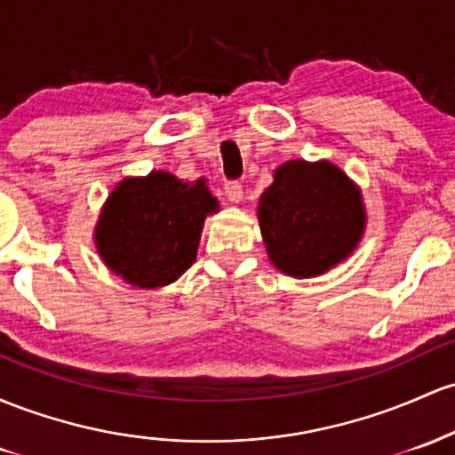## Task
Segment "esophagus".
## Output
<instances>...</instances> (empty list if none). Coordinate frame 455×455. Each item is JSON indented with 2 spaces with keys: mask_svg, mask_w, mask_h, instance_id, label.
Instances as JSON below:
<instances>
[{
  "mask_svg": "<svg viewBox=\"0 0 455 455\" xmlns=\"http://www.w3.org/2000/svg\"><path fill=\"white\" fill-rule=\"evenodd\" d=\"M224 194H227L228 201L235 203V204L243 201L242 183H237V181H227V183H224Z\"/></svg>",
  "mask_w": 455,
  "mask_h": 455,
  "instance_id": "34e87169",
  "label": "esophagus"
}]
</instances>
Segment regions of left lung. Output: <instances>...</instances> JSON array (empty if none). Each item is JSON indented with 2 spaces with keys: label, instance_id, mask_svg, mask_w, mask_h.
Segmentation results:
<instances>
[{
  "label": "left lung",
  "instance_id": "obj_1",
  "mask_svg": "<svg viewBox=\"0 0 455 455\" xmlns=\"http://www.w3.org/2000/svg\"><path fill=\"white\" fill-rule=\"evenodd\" d=\"M257 216L269 261L296 278L319 276L347 259L367 222L361 189L326 159L278 166Z\"/></svg>",
  "mask_w": 455,
  "mask_h": 455
}]
</instances>
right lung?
<instances>
[{
    "mask_svg": "<svg viewBox=\"0 0 455 455\" xmlns=\"http://www.w3.org/2000/svg\"><path fill=\"white\" fill-rule=\"evenodd\" d=\"M218 209L204 179L186 183L164 171L127 177L99 213L94 243L123 281L166 287L196 261L204 218Z\"/></svg>",
    "mask_w": 455,
    "mask_h": 455,
    "instance_id": "add662e5",
    "label": "right lung"
}]
</instances>
